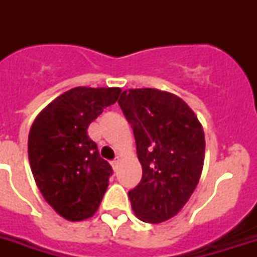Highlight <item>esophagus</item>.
I'll list each match as a JSON object with an SVG mask.
<instances>
[{
  "label": "esophagus",
  "mask_w": 257,
  "mask_h": 257,
  "mask_svg": "<svg viewBox=\"0 0 257 257\" xmlns=\"http://www.w3.org/2000/svg\"><path fill=\"white\" fill-rule=\"evenodd\" d=\"M110 164H112L113 169H114V171H117V169H118V159H116V160H113L112 163H110Z\"/></svg>",
  "instance_id": "esophagus-1"
}]
</instances>
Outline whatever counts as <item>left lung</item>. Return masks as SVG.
Here are the masks:
<instances>
[{
    "mask_svg": "<svg viewBox=\"0 0 257 257\" xmlns=\"http://www.w3.org/2000/svg\"><path fill=\"white\" fill-rule=\"evenodd\" d=\"M121 110L133 129L143 177L128 192L135 215L163 223L185 205L204 164L203 126L180 97L157 89L121 93Z\"/></svg>",
    "mask_w": 257,
    "mask_h": 257,
    "instance_id": "obj_1",
    "label": "left lung"
}]
</instances>
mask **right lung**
<instances>
[{
  "mask_svg": "<svg viewBox=\"0 0 257 257\" xmlns=\"http://www.w3.org/2000/svg\"><path fill=\"white\" fill-rule=\"evenodd\" d=\"M120 88L77 86L34 120L28 153L38 189L58 215L80 221L94 215L113 169L88 136V126L117 101Z\"/></svg>",
  "mask_w": 257,
  "mask_h": 257,
  "instance_id": "add662e5",
  "label": "right lung"
}]
</instances>
